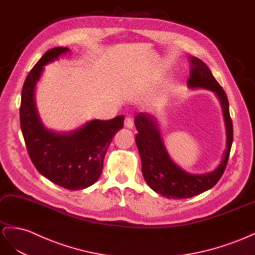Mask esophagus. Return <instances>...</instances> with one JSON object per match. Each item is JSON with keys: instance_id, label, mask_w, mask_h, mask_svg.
<instances>
[{"instance_id": "1", "label": "esophagus", "mask_w": 255, "mask_h": 255, "mask_svg": "<svg viewBox=\"0 0 255 255\" xmlns=\"http://www.w3.org/2000/svg\"><path fill=\"white\" fill-rule=\"evenodd\" d=\"M124 125H125V127H126V128L131 129V128L133 127V120L131 119V118H126V119H125Z\"/></svg>"}]
</instances>
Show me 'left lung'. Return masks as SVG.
Masks as SVG:
<instances>
[{"mask_svg":"<svg viewBox=\"0 0 255 255\" xmlns=\"http://www.w3.org/2000/svg\"><path fill=\"white\" fill-rule=\"evenodd\" d=\"M191 70L187 87L214 92L220 102L226 126V150L219 165L204 174H191L171 160L164 144L157 118L139 112L134 118L137 130L135 142L142 161V172L151 190L168 199H184L199 195L214 186L223 176L233 142V125L226 92L212 75L211 70L197 57H190Z\"/></svg>","mask_w":255,"mask_h":255,"instance_id":"8db88e82","label":"left lung"}]
</instances>
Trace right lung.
<instances>
[{
    "mask_svg": "<svg viewBox=\"0 0 255 255\" xmlns=\"http://www.w3.org/2000/svg\"><path fill=\"white\" fill-rule=\"evenodd\" d=\"M69 52L68 47L52 48L29 72L22 89L20 123L28 154L40 174L57 185L77 191L91 186L101 177L107 149L123 128L125 117L88 121L64 132L44 126L36 104V86L44 65Z\"/></svg>",
    "mask_w": 255,
    "mask_h": 255,
    "instance_id": "1",
    "label": "right lung"
}]
</instances>
